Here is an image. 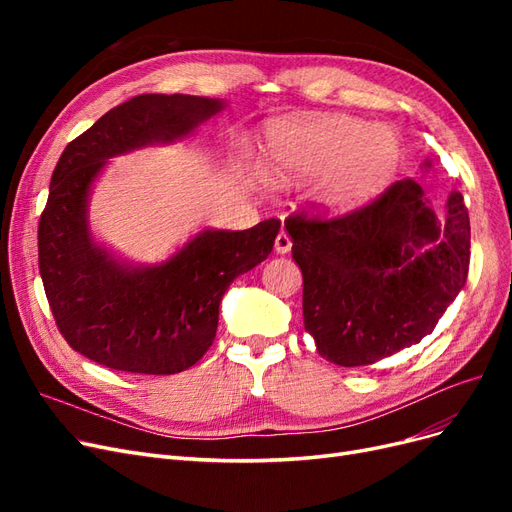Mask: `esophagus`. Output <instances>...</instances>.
I'll list each match as a JSON object with an SVG mask.
<instances>
[{"label":"esophagus","mask_w":512,"mask_h":512,"mask_svg":"<svg viewBox=\"0 0 512 512\" xmlns=\"http://www.w3.org/2000/svg\"><path fill=\"white\" fill-rule=\"evenodd\" d=\"M290 247H292V241H290V237L286 235V232L282 230L280 235L275 237V252H277V254H288Z\"/></svg>","instance_id":"1"}]
</instances>
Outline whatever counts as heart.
<instances>
[{
    "label": "heart",
    "mask_w": 512,
    "mask_h": 512,
    "mask_svg": "<svg viewBox=\"0 0 512 512\" xmlns=\"http://www.w3.org/2000/svg\"><path fill=\"white\" fill-rule=\"evenodd\" d=\"M399 158V138L391 128L346 115L277 121L265 141L269 177L301 181L320 175L314 196L335 211L378 194L395 175Z\"/></svg>",
    "instance_id": "b5f03b06"
}]
</instances>
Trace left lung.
Listing matches in <instances>:
<instances>
[{
    "label": "left lung",
    "instance_id": "left-lung-1",
    "mask_svg": "<svg viewBox=\"0 0 512 512\" xmlns=\"http://www.w3.org/2000/svg\"><path fill=\"white\" fill-rule=\"evenodd\" d=\"M284 226L303 273L305 331L335 365H371L418 344L468 280L463 196H448L440 224L410 177L350 213H292Z\"/></svg>",
    "mask_w": 512,
    "mask_h": 512
}]
</instances>
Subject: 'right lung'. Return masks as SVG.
<instances>
[{
    "label": "right lung",
    "mask_w": 512,
    "mask_h": 512,
    "mask_svg": "<svg viewBox=\"0 0 512 512\" xmlns=\"http://www.w3.org/2000/svg\"><path fill=\"white\" fill-rule=\"evenodd\" d=\"M222 108L213 98L143 94L111 108L61 153L40 215L38 267L59 333L98 365L149 376L192 367L213 344L232 280L273 250V218L247 230L207 228L149 267L121 262L91 239L89 192L108 158L179 141Z\"/></svg>",
    "instance_id": "obj_1"
}]
</instances>
